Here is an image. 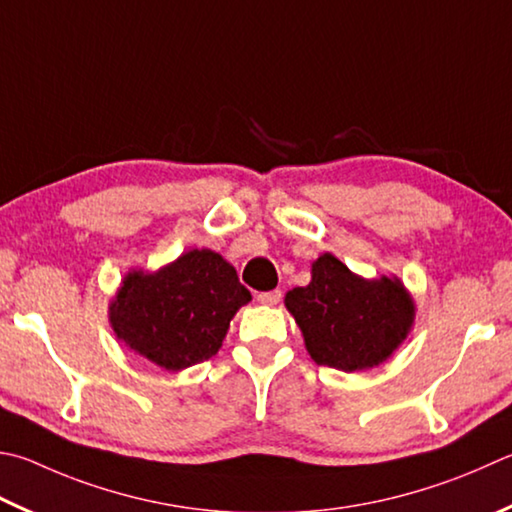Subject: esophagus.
<instances>
[{
  "instance_id": "34e87169",
  "label": "esophagus",
  "mask_w": 512,
  "mask_h": 512,
  "mask_svg": "<svg viewBox=\"0 0 512 512\" xmlns=\"http://www.w3.org/2000/svg\"><path fill=\"white\" fill-rule=\"evenodd\" d=\"M280 300H282V291H266L257 295V302L266 306H275Z\"/></svg>"
}]
</instances>
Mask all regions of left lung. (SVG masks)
Here are the masks:
<instances>
[{"instance_id": "obj_1", "label": "left lung", "mask_w": 512, "mask_h": 512, "mask_svg": "<svg viewBox=\"0 0 512 512\" xmlns=\"http://www.w3.org/2000/svg\"><path fill=\"white\" fill-rule=\"evenodd\" d=\"M318 365L362 371L385 362L414 324V300L398 277L365 280L331 253L311 266V282L284 297Z\"/></svg>"}]
</instances>
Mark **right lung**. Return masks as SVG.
<instances>
[{
	"mask_svg": "<svg viewBox=\"0 0 512 512\" xmlns=\"http://www.w3.org/2000/svg\"><path fill=\"white\" fill-rule=\"evenodd\" d=\"M248 302L235 268L215 250L194 248L156 273H127L109 304V322L138 356L181 371L215 356Z\"/></svg>",
	"mask_w": 512,
	"mask_h": 512,
	"instance_id": "add662e5",
	"label": "right lung"
}]
</instances>
